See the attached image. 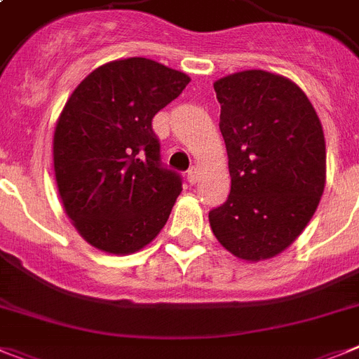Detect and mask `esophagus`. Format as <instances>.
Wrapping results in <instances>:
<instances>
[{
	"mask_svg": "<svg viewBox=\"0 0 359 359\" xmlns=\"http://www.w3.org/2000/svg\"><path fill=\"white\" fill-rule=\"evenodd\" d=\"M200 168L196 167H191L189 168V174H187V180H189V183H191V185H194L196 182H198V180H200Z\"/></svg>",
	"mask_w": 359,
	"mask_h": 359,
	"instance_id": "1",
	"label": "esophagus"
}]
</instances>
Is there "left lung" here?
Returning <instances> with one entry per match:
<instances>
[{
	"label": "left lung",
	"mask_w": 359,
	"mask_h": 359,
	"mask_svg": "<svg viewBox=\"0 0 359 359\" xmlns=\"http://www.w3.org/2000/svg\"><path fill=\"white\" fill-rule=\"evenodd\" d=\"M214 90L231 194L209 212L210 229L236 258H274L302 234L325 189L323 127L285 76L243 70L217 79Z\"/></svg>",
	"instance_id": "1"
}]
</instances>
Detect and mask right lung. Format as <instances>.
<instances>
[{
  "label": "right lung",
  "instance_id": "add662e5",
  "mask_svg": "<svg viewBox=\"0 0 359 359\" xmlns=\"http://www.w3.org/2000/svg\"><path fill=\"white\" fill-rule=\"evenodd\" d=\"M147 57L105 63L74 88L54 130V174L67 216L87 243L133 254L167 223L182 177L159 163L152 118L189 85Z\"/></svg>",
  "mask_w": 359,
  "mask_h": 359
}]
</instances>
